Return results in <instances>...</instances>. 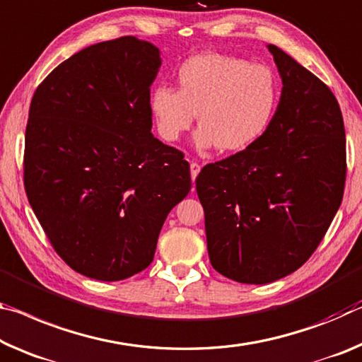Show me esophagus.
<instances>
[{"instance_id":"34e87169","label":"esophagus","mask_w":362,"mask_h":362,"mask_svg":"<svg viewBox=\"0 0 362 362\" xmlns=\"http://www.w3.org/2000/svg\"><path fill=\"white\" fill-rule=\"evenodd\" d=\"M199 170H202V165L198 163H190V174H192V180H194L199 174Z\"/></svg>"}]
</instances>
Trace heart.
<instances>
[{
  "label": "heart",
  "mask_w": 362,
  "mask_h": 362,
  "mask_svg": "<svg viewBox=\"0 0 362 362\" xmlns=\"http://www.w3.org/2000/svg\"><path fill=\"white\" fill-rule=\"evenodd\" d=\"M177 87L158 85L150 96L160 139L179 140L199 112L197 145L223 153L255 146L271 127L280 100L271 69L221 53L188 57L177 71Z\"/></svg>",
  "instance_id": "1"
}]
</instances>
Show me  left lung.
Listing matches in <instances>:
<instances>
[{
    "mask_svg": "<svg viewBox=\"0 0 362 362\" xmlns=\"http://www.w3.org/2000/svg\"><path fill=\"white\" fill-rule=\"evenodd\" d=\"M282 96L266 135L248 150L206 164L197 177L212 267L262 285L300 269L340 208L346 139L332 90L269 45Z\"/></svg>",
    "mask_w": 362,
    "mask_h": 362,
    "instance_id": "left-lung-1",
    "label": "left lung"
}]
</instances>
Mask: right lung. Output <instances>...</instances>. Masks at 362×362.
I'll use <instances>...</instances> for the list:
<instances>
[{"instance_id":"obj_1","label":"right lung","mask_w":362,"mask_h":362,"mask_svg":"<svg viewBox=\"0 0 362 362\" xmlns=\"http://www.w3.org/2000/svg\"><path fill=\"white\" fill-rule=\"evenodd\" d=\"M159 49L107 40L61 62L28 109L24 187L69 267L116 282L150 266L165 217L192 188L183 153L151 135Z\"/></svg>"}]
</instances>
